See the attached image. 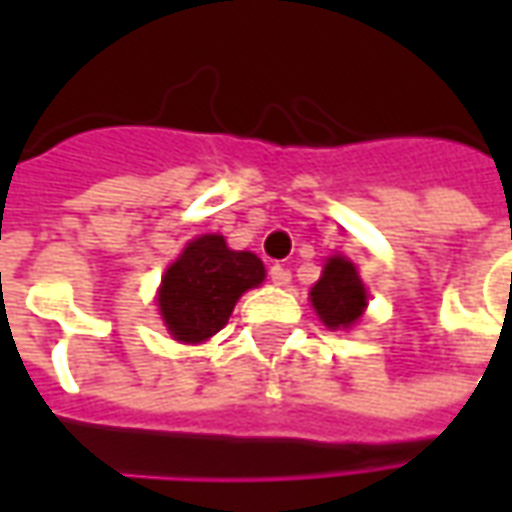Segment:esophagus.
<instances>
[{"mask_svg":"<svg viewBox=\"0 0 512 512\" xmlns=\"http://www.w3.org/2000/svg\"><path fill=\"white\" fill-rule=\"evenodd\" d=\"M268 277H271V282L274 285H290V268L288 266H271V271H268Z\"/></svg>","mask_w":512,"mask_h":512,"instance_id":"34e87169","label":"esophagus"}]
</instances>
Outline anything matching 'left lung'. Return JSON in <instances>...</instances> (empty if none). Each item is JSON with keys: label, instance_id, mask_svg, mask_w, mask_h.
<instances>
[{"label": "left lung", "instance_id": "1", "mask_svg": "<svg viewBox=\"0 0 512 512\" xmlns=\"http://www.w3.org/2000/svg\"><path fill=\"white\" fill-rule=\"evenodd\" d=\"M312 307L318 310L321 321L329 329H348L354 326L367 307V290L356 274V266L345 257H332L323 277L310 293Z\"/></svg>", "mask_w": 512, "mask_h": 512}]
</instances>
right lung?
I'll use <instances>...</instances> for the list:
<instances>
[{"label":"right lung","instance_id":"obj_1","mask_svg":"<svg viewBox=\"0 0 512 512\" xmlns=\"http://www.w3.org/2000/svg\"><path fill=\"white\" fill-rule=\"evenodd\" d=\"M266 277L260 257L235 252L222 235H202L167 268L158 307L169 334L180 343H202L222 329L235 301Z\"/></svg>","mask_w":512,"mask_h":512}]
</instances>
